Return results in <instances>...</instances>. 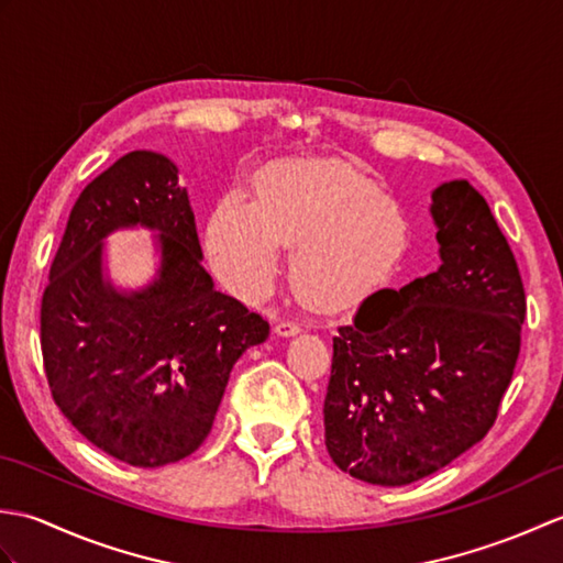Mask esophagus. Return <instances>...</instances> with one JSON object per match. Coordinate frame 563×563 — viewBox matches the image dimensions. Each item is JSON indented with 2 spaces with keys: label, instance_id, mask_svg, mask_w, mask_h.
<instances>
[{
  "label": "esophagus",
  "instance_id": "obj_1",
  "mask_svg": "<svg viewBox=\"0 0 563 563\" xmlns=\"http://www.w3.org/2000/svg\"><path fill=\"white\" fill-rule=\"evenodd\" d=\"M300 324H297V321H292V319H278L275 321V333H278V336H295V333H300Z\"/></svg>",
  "mask_w": 563,
  "mask_h": 563
}]
</instances>
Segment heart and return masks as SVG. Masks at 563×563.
<instances>
[{
  "label": "heart",
  "mask_w": 563,
  "mask_h": 563,
  "mask_svg": "<svg viewBox=\"0 0 563 563\" xmlns=\"http://www.w3.org/2000/svg\"><path fill=\"white\" fill-rule=\"evenodd\" d=\"M283 244H292L297 285L321 307L345 309L389 280L409 246V220L349 164L283 162L261 174L256 200L234 190L214 206L206 246L227 288L256 300L278 278Z\"/></svg>",
  "instance_id": "obj_1"
}]
</instances>
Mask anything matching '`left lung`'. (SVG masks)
<instances>
[{"label": "left lung", "mask_w": 563, "mask_h": 563, "mask_svg": "<svg viewBox=\"0 0 563 563\" xmlns=\"http://www.w3.org/2000/svg\"><path fill=\"white\" fill-rule=\"evenodd\" d=\"M442 266L379 290L333 336L324 399L331 460L355 479L413 484L496 423L528 312L508 239L466 181L433 190Z\"/></svg>", "instance_id": "left-lung-1"}]
</instances>
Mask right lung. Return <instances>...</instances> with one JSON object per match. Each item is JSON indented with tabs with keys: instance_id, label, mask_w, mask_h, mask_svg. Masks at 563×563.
I'll return each mask as SVG.
<instances>
[{
	"instance_id": "right-lung-1",
	"label": "right lung",
	"mask_w": 563,
	"mask_h": 563,
	"mask_svg": "<svg viewBox=\"0 0 563 563\" xmlns=\"http://www.w3.org/2000/svg\"><path fill=\"white\" fill-rule=\"evenodd\" d=\"M161 232L163 263L145 291L102 278V239L123 225ZM188 190L164 154L135 150L81 190L41 302L53 399L79 433L133 466L188 457L208 438L234 363L268 321L214 290Z\"/></svg>"
}]
</instances>
